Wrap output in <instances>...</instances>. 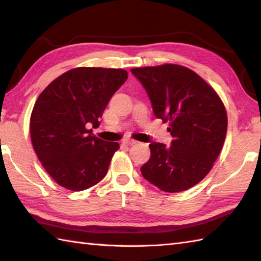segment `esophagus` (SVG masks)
Returning <instances> with one entry per match:
<instances>
[{
    "mask_svg": "<svg viewBox=\"0 0 261 261\" xmlns=\"http://www.w3.org/2000/svg\"><path fill=\"white\" fill-rule=\"evenodd\" d=\"M122 143H123V145H126V146H131V145H135V143H137V141L134 140V139H130V138H127V139L122 140Z\"/></svg>",
    "mask_w": 261,
    "mask_h": 261,
    "instance_id": "obj_1",
    "label": "esophagus"
}]
</instances>
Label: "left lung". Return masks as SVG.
Returning a JSON list of instances; mask_svg holds the SVG:
<instances>
[{"label":"left lung","instance_id":"obj_1","mask_svg":"<svg viewBox=\"0 0 261 261\" xmlns=\"http://www.w3.org/2000/svg\"><path fill=\"white\" fill-rule=\"evenodd\" d=\"M150 98L153 113L169 122L171 146L151 142L145 178L168 193L198 184L222 150L228 115L214 88L195 71L176 64L132 68Z\"/></svg>","mask_w":261,"mask_h":261}]
</instances>
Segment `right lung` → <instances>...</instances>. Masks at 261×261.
<instances>
[{"instance_id": "obj_1", "label": "right lung", "mask_w": 261, "mask_h": 261, "mask_svg": "<svg viewBox=\"0 0 261 261\" xmlns=\"http://www.w3.org/2000/svg\"><path fill=\"white\" fill-rule=\"evenodd\" d=\"M127 79L121 68L77 67L58 76L37 98L30 116L33 149L43 168L69 191L87 190L108 173L118 142L92 134L113 94Z\"/></svg>"}]
</instances>
